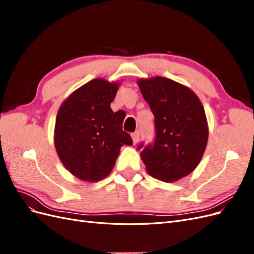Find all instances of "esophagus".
<instances>
[{"mask_svg":"<svg viewBox=\"0 0 254 254\" xmlns=\"http://www.w3.org/2000/svg\"><path fill=\"white\" fill-rule=\"evenodd\" d=\"M131 137H132V141H133V144L135 145L137 142H139V137H140V133L139 131H135L131 134Z\"/></svg>","mask_w":254,"mask_h":254,"instance_id":"34e87169","label":"esophagus"}]
</instances>
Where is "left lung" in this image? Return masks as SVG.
I'll return each instance as SVG.
<instances>
[{
  "mask_svg": "<svg viewBox=\"0 0 254 254\" xmlns=\"http://www.w3.org/2000/svg\"><path fill=\"white\" fill-rule=\"evenodd\" d=\"M136 82L155 115V143L141 151L146 171L161 181H178L194 172L204 153L209 126L203 106L175 80L155 76Z\"/></svg>",
  "mask_w": 254,
  "mask_h": 254,
  "instance_id": "8db88e82",
  "label": "left lung"
}]
</instances>
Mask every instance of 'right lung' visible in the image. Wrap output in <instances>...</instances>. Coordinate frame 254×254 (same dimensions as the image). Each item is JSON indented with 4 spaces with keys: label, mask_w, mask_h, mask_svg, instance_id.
<instances>
[{
    "label": "right lung",
    "mask_w": 254,
    "mask_h": 254,
    "mask_svg": "<svg viewBox=\"0 0 254 254\" xmlns=\"http://www.w3.org/2000/svg\"><path fill=\"white\" fill-rule=\"evenodd\" d=\"M121 82L95 78L76 89L58 110L54 144L66 170L87 182L101 181L113 170L123 145L132 139L123 130L124 114L110 104Z\"/></svg>",
    "instance_id": "obj_1"
}]
</instances>
